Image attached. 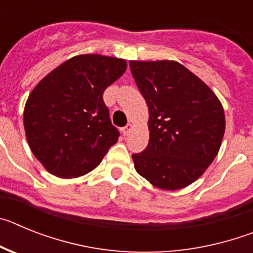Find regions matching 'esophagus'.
<instances>
[{
	"instance_id": "34e87169",
	"label": "esophagus",
	"mask_w": 253,
	"mask_h": 253,
	"mask_svg": "<svg viewBox=\"0 0 253 253\" xmlns=\"http://www.w3.org/2000/svg\"><path fill=\"white\" fill-rule=\"evenodd\" d=\"M131 128H133V125H131V124H128V125H125L124 128H123V129H122V133H123V135H128V134H129V133H130Z\"/></svg>"
}]
</instances>
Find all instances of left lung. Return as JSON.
Returning a JSON list of instances; mask_svg holds the SVG:
<instances>
[{
	"label": "left lung",
	"instance_id": "8db88e82",
	"mask_svg": "<svg viewBox=\"0 0 253 253\" xmlns=\"http://www.w3.org/2000/svg\"><path fill=\"white\" fill-rule=\"evenodd\" d=\"M131 75L149 110V142L131 157L140 176L163 190L198 180L218 154L224 111L209 87L173 60H130Z\"/></svg>",
	"mask_w": 253,
	"mask_h": 253
}]
</instances>
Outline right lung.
<instances>
[{
	"label": "right lung",
	"mask_w": 253,
	"mask_h": 253,
	"mask_svg": "<svg viewBox=\"0 0 253 253\" xmlns=\"http://www.w3.org/2000/svg\"><path fill=\"white\" fill-rule=\"evenodd\" d=\"M126 62L77 55L51 71L31 91L24 126L31 152L50 173L71 178L92 171L119 138L102 95Z\"/></svg>",
	"instance_id": "right-lung-1"
}]
</instances>
